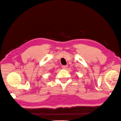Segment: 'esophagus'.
<instances>
[{"label": "esophagus", "mask_w": 121, "mask_h": 121, "mask_svg": "<svg viewBox=\"0 0 121 121\" xmlns=\"http://www.w3.org/2000/svg\"><path fill=\"white\" fill-rule=\"evenodd\" d=\"M62 68L63 69H66L67 68H68V65H62Z\"/></svg>", "instance_id": "34e87169"}]
</instances>
